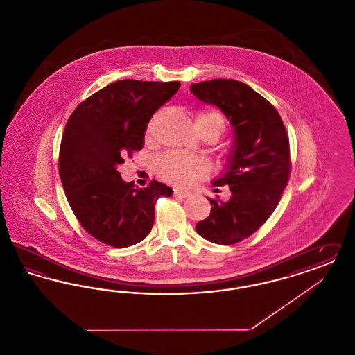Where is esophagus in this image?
Wrapping results in <instances>:
<instances>
[{"label": "esophagus", "mask_w": 355, "mask_h": 355, "mask_svg": "<svg viewBox=\"0 0 355 355\" xmlns=\"http://www.w3.org/2000/svg\"><path fill=\"white\" fill-rule=\"evenodd\" d=\"M174 196H175V197H180V198H187V197H190V196H191V193H190V191H187V190L174 189Z\"/></svg>", "instance_id": "34e87169"}]
</instances>
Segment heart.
<instances>
[{
  "mask_svg": "<svg viewBox=\"0 0 355 355\" xmlns=\"http://www.w3.org/2000/svg\"><path fill=\"white\" fill-rule=\"evenodd\" d=\"M193 119L196 129L203 138L214 137L217 139L227 128V119L225 114L210 106L197 109L193 113ZM154 169L157 175L164 181L178 186L189 185L207 171L202 161L189 159L177 154H165L159 157L154 164Z\"/></svg>",
  "mask_w": 355,
  "mask_h": 355,
  "instance_id": "heart-1",
  "label": "heart"
}]
</instances>
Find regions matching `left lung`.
Segmentation results:
<instances>
[{"label":"left lung","mask_w":355,"mask_h":355,"mask_svg":"<svg viewBox=\"0 0 355 355\" xmlns=\"http://www.w3.org/2000/svg\"><path fill=\"white\" fill-rule=\"evenodd\" d=\"M202 102L218 106L234 128L227 170L213 186L229 185L232 197L209 198L211 211L197 223L205 239L233 245L255 233L282 197L290 171V145L284 121L266 98L236 80H211L190 86ZM220 189H216L218 191Z\"/></svg>","instance_id":"1"}]
</instances>
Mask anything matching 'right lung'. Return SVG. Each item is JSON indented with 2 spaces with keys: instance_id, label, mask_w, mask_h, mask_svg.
Returning a JSON list of instances; mask_svg holds the SVG:
<instances>
[{
  "instance_id": "right-lung-1",
  "label": "right lung",
  "mask_w": 355,
  "mask_h": 355,
  "mask_svg": "<svg viewBox=\"0 0 355 355\" xmlns=\"http://www.w3.org/2000/svg\"><path fill=\"white\" fill-rule=\"evenodd\" d=\"M181 84L121 80L81 102L60 146V177L69 205L92 236L113 248L141 242L152 230L154 205L173 190L155 180L125 184L117 166L142 149L153 114Z\"/></svg>"
}]
</instances>
